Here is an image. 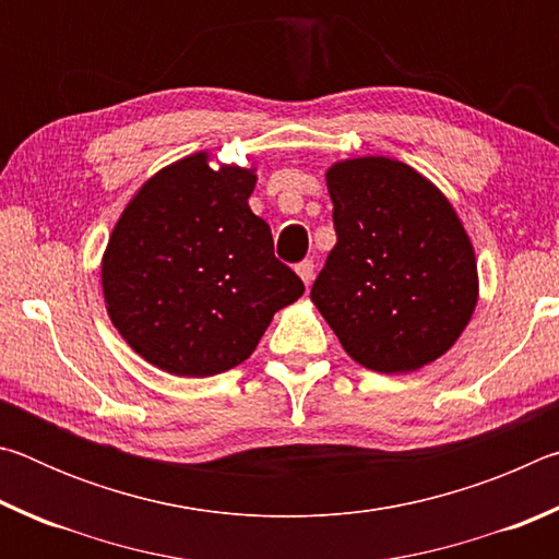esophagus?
Listing matches in <instances>:
<instances>
[{"instance_id":"esophagus-1","label":"esophagus","mask_w":559,"mask_h":559,"mask_svg":"<svg viewBox=\"0 0 559 559\" xmlns=\"http://www.w3.org/2000/svg\"><path fill=\"white\" fill-rule=\"evenodd\" d=\"M296 273L298 276L302 278V283H306V286H310V283H313V273H316V263L310 261V259H306V261H300L298 266H296Z\"/></svg>"}]
</instances>
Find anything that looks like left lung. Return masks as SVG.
<instances>
[{"label": "left lung", "mask_w": 559, "mask_h": 559, "mask_svg": "<svg viewBox=\"0 0 559 559\" xmlns=\"http://www.w3.org/2000/svg\"><path fill=\"white\" fill-rule=\"evenodd\" d=\"M337 243L310 300L345 353L374 372H414L456 343L478 300L473 246L427 177L390 157L325 173Z\"/></svg>", "instance_id": "obj_1"}]
</instances>
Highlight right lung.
I'll list each match as a JSON object with an SVG mask.
<instances>
[{
	"mask_svg": "<svg viewBox=\"0 0 559 559\" xmlns=\"http://www.w3.org/2000/svg\"><path fill=\"white\" fill-rule=\"evenodd\" d=\"M189 155L147 179L110 234L103 296L122 340L177 377L231 370L257 349L302 281L273 257L251 212L253 169Z\"/></svg>",
	"mask_w": 559,
	"mask_h": 559,
	"instance_id": "obj_1",
	"label": "right lung"
}]
</instances>
